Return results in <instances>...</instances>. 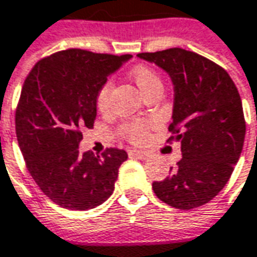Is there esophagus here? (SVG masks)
I'll return each mask as SVG.
<instances>
[{"label":"esophagus","instance_id":"1","mask_svg":"<svg viewBox=\"0 0 257 257\" xmlns=\"http://www.w3.org/2000/svg\"><path fill=\"white\" fill-rule=\"evenodd\" d=\"M129 154L131 156H134V157H137V159L140 160H147L148 159V153H145V151H141V150H129Z\"/></svg>","mask_w":257,"mask_h":257}]
</instances>
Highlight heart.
I'll return each mask as SVG.
<instances>
[{"label":"heart","instance_id":"heart-1","mask_svg":"<svg viewBox=\"0 0 257 257\" xmlns=\"http://www.w3.org/2000/svg\"><path fill=\"white\" fill-rule=\"evenodd\" d=\"M131 77L134 80V83L137 84V87L140 88V91L144 96L154 90V88H161V78L156 71H153L148 67H137L132 69ZM112 88L113 83L112 81H106L100 87L97 93V107L100 110H106L109 107V101H110V94H112ZM153 128V122L151 120H138V122H132L128 123L122 128V134L134 143H141L144 138L148 135L150 129Z\"/></svg>","mask_w":257,"mask_h":257}]
</instances>
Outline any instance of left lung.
<instances>
[{"instance_id":"1","label":"left lung","mask_w":257,"mask_h":257,"mask_svg":"<svg viewBox=\"0 0 257 257\" xmlns=\"http://www.w3.org/2000/svg\"><path fill=\"white\" fill-rule=\"evenodd\" d=\"M164 69L173 83L170 140L180 141L182 160L153 190L177 209L209 202L221 192L240 159L246 122L238 90L215 62L182 48L138 53Z\"/></svg>"}]
</instances>
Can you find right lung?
Masks as SVG:
<instances>
[{"mask_svg":"<svg viewBox=\"0 0 257 257\" xmlns=\"http://www.w3.org/2000/svg\"><path fill=\"white\" fill-rule=\"evenodd\" d=\"M131 55L68 49L40 59L29 72L16 110V134L29 173L56 205L87 211L114 190L126 151L80 153L83 128L97 114V93Z\"/></svg>","mask_w":257,"mask_h":257,"instance_id":"add662e5","label":"right lung"}]
</instances>
